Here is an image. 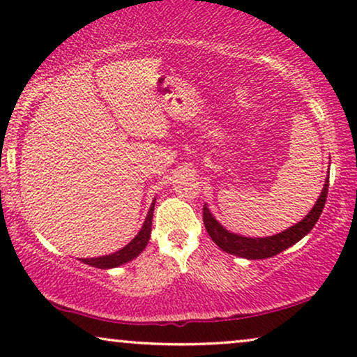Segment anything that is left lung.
<instances>
[{"label": "left lung", "mask_w": 357, "mask_h": 357, "mask_svg": "<svg viewBox=\"0 0 357 357\" xmlns=\"http://www.w3.org/2000/svg\"><path fill=\"white\" fill-rule=\"evenodd\" d=\"M326 193H328V178L325 180L324 190H321L320 197L317 199L315 206L310 209V213L307 214L299 224L291 226L289 229H286L284 232L276 234V236L252 238L229 232L227 229H224L221 224L214 219L213 214L209 213L206 204L203 206V222L209 237L213 238V242L216 243L221 250L231 253V255L247 258V260H263V258L275 257L282 250H286V248L294 245V243L299 242L302 237H305L307 234L314 229L321 211H324Z\"/></svg>", "instance_id": "8db88e82"}]
</instances>
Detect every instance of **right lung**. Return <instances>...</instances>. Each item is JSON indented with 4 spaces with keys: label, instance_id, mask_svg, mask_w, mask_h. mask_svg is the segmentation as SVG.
<instances>
[{
    "label": "right lung",
    "instance_id": "right-lung-1",
    "mask_svg": "<svg viewBox=\"0 0 357 357\" xmlns=\"http://www.w3.org/2000/svg\"><path fill=\"white\" fill-rule=\"evenodd\" d=\"M154 204H155V199H153V204H151L148 216H146L144 224H143V227H141V231L138 232V236H136L133 241L128 243V245L120 248L119 252L110 253V255L97 257V258H81V261L86 263V265L100 268V270H109V268H116V266L123 265V263L131 261L135 257H138L149 242L151 226H153Z\"/></svg>",
    "mask_w": 357,
    "mask_h": 357
}]
</instances>
